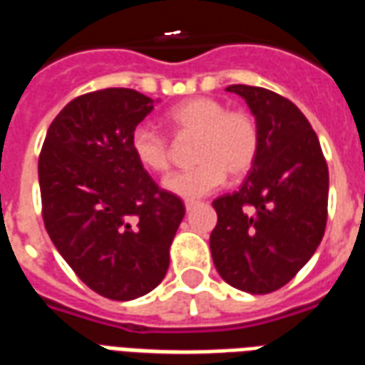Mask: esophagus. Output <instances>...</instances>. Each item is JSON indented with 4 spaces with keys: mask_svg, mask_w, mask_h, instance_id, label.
Instances as JSON below:
<instances>
[{
    "mask_svg": "<svg viewBox=\"0 0 365 365\" xmlns=\"http://www.w3.org/2000/svg\"><path fill=\"white\" fill-rule=\"evenodd\" d=\"M195 207H197V203H195V201H185V211H187V213H190V211H193Z\"/></svg>",
    "mask_w": 365,
    "mask_h": 365,
    "instance_id": "34e87169",
    "label": "esophagus"
}]
</instances>
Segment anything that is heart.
Returning <instances> with one entry per match:
<instances>
[{"mask_svg": "<svg viewBox=\"0 0 365 365\" xmlns=\"http://www.w3.org/2000/svg\"><path fill=\"white\" fill-rule=\"evenodd\" d=\"M166 123L175 136H195L193 162L199 166L168 175L162 187L175 197L195 201L219 190L227 172L235 178L250 172L260 148L256 120L245 111L211 97H193L172 107ZM130 148L138 164L154 174L170 168V144L166 136L148 125H138L130 136Z\"/></svg>", "mask_w": 365, "mask_h": 365, "instance_id": "obj_1", "label": "heart"}]
</instances>
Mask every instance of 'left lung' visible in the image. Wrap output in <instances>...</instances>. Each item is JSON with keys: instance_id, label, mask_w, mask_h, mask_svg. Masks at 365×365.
Wrapping results in <instances>:
<instances>
[{"instance_id": "obj_1", "label": "left lung", "mask_w": 365, "mask_h": 365, "mask_svg": "<svg viewBox=\"0 0 365 365\" xmlns=\"http://www.w3.org/2000/svg\"><path fill=\"white\" fill-rule=\"evenodd\" d=\"M246 101L260 133L250 174L215 199L209 245L225 282L272 293L289 282L321 245L329 205V166L305 115L289 99L254 86H229Z\"/></svg>"}]
</instances>
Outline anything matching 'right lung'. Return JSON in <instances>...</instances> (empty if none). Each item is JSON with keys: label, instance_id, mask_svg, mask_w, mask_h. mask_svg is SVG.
Wrapping results in <instances>:
<instances>
[{"label": "right lung", "instance_id": "right-lung-1", "mask_svg": "<svg viewBox=\"0 0 365 365\" xmlns=\"http://www.w3.org/2000/svg\"><path fill=\"white\" fill-rule=\"evenodd\" d=\"M158 101L127 88L76 97L52 120L38 158L52 245L90 289L115 301L143 297L164 279L185 215L130 148Z\"/></svg>", "mask_w": 365, "mask_h": 365}]
</instances>
